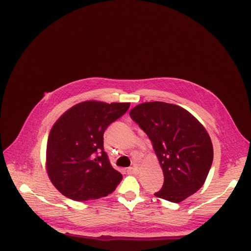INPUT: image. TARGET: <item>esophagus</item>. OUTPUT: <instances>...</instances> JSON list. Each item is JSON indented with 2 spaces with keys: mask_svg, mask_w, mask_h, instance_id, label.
<instances>
[{
  "mask_svg": "<svg viewBox=\"0 0 251 251\" xmlns=\"http://www.w3.org/2000/svg\"><path fill=\"white\" fill-rule=\"evenodd\" d=\"M128 174H137L139 172V168L137 165H134L132 168H128L126 171Z\"/></svg>",
  "mask_w": 251,
  "mask_h": 251,
  "instance_id": "34e87169",
  "label": "esophagus"
}]
</instances>
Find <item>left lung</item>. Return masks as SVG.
<instances>
[{"label": "left lung", "instance_id": "8db88e82", "mask_svg": "<svg viewBox=\"0 0 251 251\" xmlns=\"http://www.w3.org/2000/svg\"><path fill=\"white\" fill-rule=\"evenodd\" d=\"M130 115L153 143L163 172L157 198L180 203L199 191L214 159L210 137L200 121L179 105L162 101L137 104Z\"/></svg>", "mask_w": 251, "mask_h": 251}]
</instances>
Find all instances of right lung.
<instances>
[{
	"instance_id": "obj_1",
	"label": "right lung",
	"mask_w": 251,
	"mask_h": 251,
	"mask_svg": "<svg viewBox=\"0 0 251 251\" xmlns=\"http://www.w3.org/2000/svg\"><path fill=\"white\" fill-rule=\"evenodd\" d=\"M130 108V102L87 100L73 105L53 125L46 150V170L57 191L74 201L111 194L123 175L103 151V133ZM97 151H101L100 154Z\"/></svg>"
}]
</instances>
